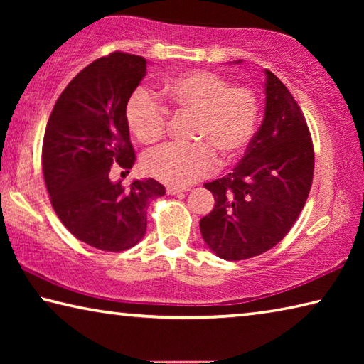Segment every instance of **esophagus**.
Returning <instances> with one entry per match:
<instances>
[{"label":"esophagus","instance_id":"1","mask_svg":"<svg viewBox=\"0 0 364 364\" xmlns=\"http://www.w3.org/2000/svg\"><path fill=\"white\" fill-rule=\"evenodd\" d=\"M186 189H181V188H175V186H167V194L170 196H176V194H183Z\"/></svg>","mask_w":364,"mask_h":364}]
</instances>
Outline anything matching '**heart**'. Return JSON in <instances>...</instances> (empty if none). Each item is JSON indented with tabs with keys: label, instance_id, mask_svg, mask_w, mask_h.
I'll return each mask as SVG.
<instances>
[{
	"label": "heart",
	"instance_id": "obj_1",
	"mask_svg": "<svg viewBox=\"0 0 364 364\" xmlns=\"http://www.w3.org/2000/svg\"><path fill=\"white\" fill-rule=\"evenodd\" d=\"M162 93L178 110L197 114L194 139L204 141L168 143L147 152L143 168L156 180L188 186L217 170V152L231 160L254 139L260 102L249 86L231 85L210 70H194L168 78ZM125 119L139 143L151 144L167 132L168 110L149 91L138 88L127 102Z\"/></svg>",
	"mask_w": 364,
	"mask_h": 364
}]
</instances>
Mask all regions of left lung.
I'll use <instances>...</instances> for the list:
<instances>
[{
    "label": "left lung",
    "mask_w": 364,
    "mask_h": 364,
    "mask_svg": "<svg viewBox=\"0 0 364 364\" xmlns=\"http://www.w3.org/2000/svg\"><path fill=\"white\" fill-rule=\"evenodd\" d=\"M264 75V117L245 156L231 173L204 184L215 207L200 220V234L215 255L230 262L260 255L284 239L305 205L315 170L297 101L273 72Z\"/></svg>",
    "instance_id": "obj_1"
}]
</instances>
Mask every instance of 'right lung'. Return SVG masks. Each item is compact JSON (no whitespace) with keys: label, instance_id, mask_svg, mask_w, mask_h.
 <instances>
[{"label":"right lung","instance_id":"obj_1","mask_svg":"<svg viewBox=\"0 0 364 364\" xmlns=\"http://www.w3.org/2000/svg\"><path fill=\"white\" fill-rule=\"evenodd\" d=\"M147 60L115 51L86 65L54 104L43 138V175L54 212L80 241L107 252L136 245L147 205L165 194L152 178L125 189L110 167L130 170L134 151L127 102L146 77Z\"/></svg>","mask_w":364,"mask_h":364}]
</instances>
